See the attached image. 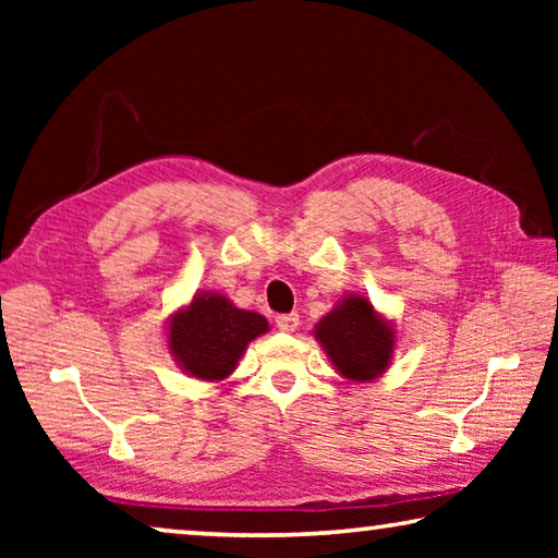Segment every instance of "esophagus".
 <instances>
[{"label":"esophagus","mask_w":558,"mask_h":558,"mask_svg":"<svg viewBox=\"0 0 558 558\" xmlns=\"http://www.w3.org/2000/svg\"><path fill=\"white\" fill-rule=\"evenodd\" d=\"M276 323H278V329H282V332H295L298 325H300V315L298 313L278 315Z\"/></svg>","instance_id":"esophagus-1"}]
</instances>
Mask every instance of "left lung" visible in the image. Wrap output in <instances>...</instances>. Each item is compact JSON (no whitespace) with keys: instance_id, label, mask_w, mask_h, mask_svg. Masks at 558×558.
Instances as JSON below:
<instances>
[{"instance_id":"8db88e82","label":"left lung","mask_w":558,"mask_h":558,"mask_svg":"<svg viewBox=\"0 0 558 558\" xmlns=\"http://www.w3.org/2000/svg\"><path fill=\"white\" fill-rule=\"evenodd\" d=\"M317 339L327 349L339 374L347 379L366 381L379 376L393 352V332L374 313L366 298H344L317 325Z\"/></svg>"}]
</instances>
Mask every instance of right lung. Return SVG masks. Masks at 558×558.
Instances as JSON below:
<instances>
[{
    "label": "right lung",
    "mask_w": 558,
    "mask_h": 558,
    "mask_svg": "<svg viewBox=\"0 0 558 558\" xmlns=\"http://www.w3.org/2000/svg\"><path fill=\"white\" fill-rule=\"evenodd\" d=\"M263 332H268L263 315L233 307L221 295H199L172 319L169 347L189 374L214 381L229 376L245 344Z\"/></svg>",
    "instance_id": "obj_1"
}]
</instances>
